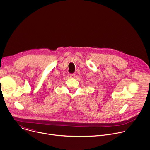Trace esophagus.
Wrapping results in <instances>:
<instances>
[{
  "mask_svg": "<svg viewBox=\"0 0 150 150\" xmlns=\"http://www.w3.org/2000/svg\"><path fill=\"white\" fill-rule=\"evenodd\" d=\"M70 77L71 78H75V75L74 74H70Z\"/></svg>",
  "mask_w": 150,
  "mask_h": 150,
  "instance_id": "esophagus-1",
  "label": "esophagus"
}]
</instances>
